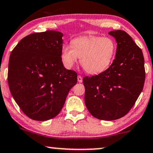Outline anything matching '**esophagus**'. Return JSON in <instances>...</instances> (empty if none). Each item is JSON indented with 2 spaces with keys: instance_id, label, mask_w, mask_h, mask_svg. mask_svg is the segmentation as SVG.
Returning a JSON list of instances; mask_svg holds the SVG:
<instances>
[{
  "instance_id": "1",
  "label": "esophagus",
  "mask_w": 153,
  "mask_h": 153,
  "mask_svg": "<svg viewBox=\"0 0 153 153\" xmlns=\"http://www.w3.org/2000/svg\"><path fill=\"white\" fill-rule=\"evenodd\" d=\"M77 80H78L79 82L82 83L83 82V79H82V76H80V75H79L78 76H77Z\"/></svg>"
}]
</instances>
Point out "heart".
Instances as JSON below:
<instances>
[{
  "instance_id": "b5f03b06",
  "label": "heart",
  "mask_w": 153,
  "mask_h": 153,
  "mask_svg": "<svg viewBox=\"0 0 153 153\" xmlns=\"http://www.w3.org/2000/svg\"><path fill=\"white\" fill-rule=\"evenodd\" d=\"M116 52V42L109 37L90 36L73 39L71 45H62L61 58L65 67L70 69L78 62L86 72L97 74L109 67Z\"/></svg>"
}]
</instances>
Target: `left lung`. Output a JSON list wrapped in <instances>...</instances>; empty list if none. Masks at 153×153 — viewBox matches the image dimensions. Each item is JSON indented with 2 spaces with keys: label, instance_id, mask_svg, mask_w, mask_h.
<instances>
[{
  "label": "left lung",
  "instance_id": "left-lung-1",
  "mask_svg": "<svg viewBox=\"0 0 153 153\" xmlns=\"http://www.w3.org/2000/svg\"><path fill=\"white\" fill-rule=\"evenodd\" d=\"M117 42L116 58L106 70L83 79L86 106L100 120L126 116L143 91L146 79L141 49L123 30L111 31Z\"/></svg>",
  "mask_w": 153,
  "mask_h": 153
}]
</instances>
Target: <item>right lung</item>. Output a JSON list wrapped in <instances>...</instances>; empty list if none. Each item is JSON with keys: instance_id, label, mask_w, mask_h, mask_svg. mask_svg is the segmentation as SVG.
Instances as JSON below:
<instances>
[{"instance_id": "add662e5", "label": "right lung", "mask_w": 153, "mask_h": 153, "mask_svg": "<svg viewBox=\"0 0 153 153\" xmlns=\"http://www.w3.org/2000/svg\"><path fill=\"white\" fill-rule=\"evenodd\" d=\"M63 34L48 30L22 38L10 53L7 82L22 112L35 120L57 116L77 74L64 67L61 58Z\"/></svg>"}]
</instances>
